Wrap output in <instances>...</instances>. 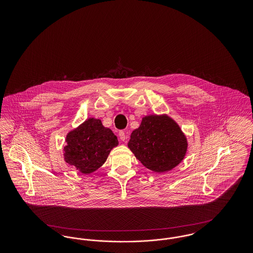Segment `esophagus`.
Wrapping results in <instances>:
<instances>
[{
  "label": "esophagus",
  "mask_w": 253,
  "mask_h": 253,
  "mask_svg": "<svg viewBox=\"0 0 253 253\" xmlns=\"http://www.w3.org/2000/svg\"><path fill=\"white\" fill-rule=\"evenodd\" d=\"M119 135H120V138H121V140H122V141H124L128 137V134H127V132H125V131H120Z\"/></svg>",
  "instance_id": "34e87169"
}]
</instances>
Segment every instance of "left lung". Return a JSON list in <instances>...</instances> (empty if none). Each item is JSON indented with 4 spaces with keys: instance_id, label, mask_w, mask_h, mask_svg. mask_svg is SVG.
<instances>
[{
    "instance_id": "8db88e82",
    "label": "left lung",
    "mask_w": 253,
    "mask_h": 253,
    "mask_svg": "<svg viewBox=\"0 0 253 253\" xmlns=\"http://www.w3.org/2000/svg\"><path fill=\"white\" fill-rule=\"evenodd\" d=\"M128 147L135 157L157 172L174 168L187 151V140L178 125L167 117H145L131 133Z\"/></svg>"
}]
</instances>
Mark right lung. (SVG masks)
<instances>
[{
	"label": "right lung",
	"instance_id": "obj_1",
	"mask_svg": "<svg viewBox=\"0 0 253 253\" xmlns=\"http://www.w3.org/2000/svg\"><path fill=\"white\" fill-rule=\"evenodd\" d=\"M118 144L117 136L101 121L89 119L67 134L64 159L81 172L91 173L103 165Z\"/></svg>",
	"mask_w": 253,
	"mask_h": 253
}]
</instances>
